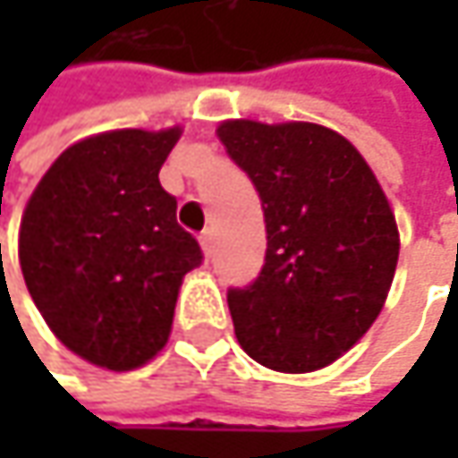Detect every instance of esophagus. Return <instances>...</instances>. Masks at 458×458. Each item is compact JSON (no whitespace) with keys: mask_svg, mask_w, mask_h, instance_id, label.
Returning <instances> with one entry per match:
<instances>
[{"mask_svg":"<svg viewBox=\"0 0 458 458\" xmlns=\"http://www.w3.org/2000/svg\"><path fill=\"white\" fill-rule=\"evenodd\" d=\"M199 242H201L203 255H211V244H214V232H211V229H206V232H201V237H199Z\"/></svg>","mask_w":458,"mask_h":458,"instance_id":"esophagus-1","label":"esophagus"}]
</instances>
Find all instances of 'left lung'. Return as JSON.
Wrapping results in <instances>:
<instances>
[{
    "instance_id": "1",
    "label": "left lung",
    "mask_w": 458,
    "mask_h": 458,
    "mask_svg": "<svg viewBox=\"0 0 458 458\" xmlns=\"http://www.w3.org/2000/svg\"><path fill=\"white\" fill-rule=\"evenodd\" d=\"M219 140L255 183L265 265L226 301L242 349L275 372H313L375 324L393 285V208L357 148L310 124L221 122Z\"/></svg>"
}]
</instances>
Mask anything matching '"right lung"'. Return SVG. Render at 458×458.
<instances>
[{"label":"right lung","instance_id":"1","mask_svg":"<svg viewBox=\"0 0 458 458\" xmlns=\"http://www.w3.org/2000/svg\"><path fill=\"white\" fill-rule=\"evenodd\" d=\"M178 137L181 127L86 137L50 165L22 214L20 267L45 324L112 372L165 346L183 275L203 262L157 178Z\"/></svg>","mask_w":458,"mask_h":458}]
</instances>
